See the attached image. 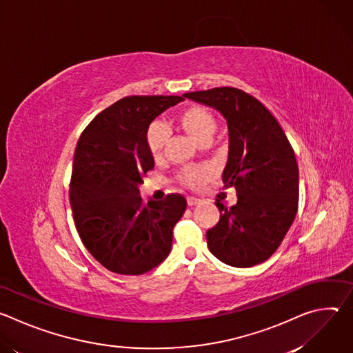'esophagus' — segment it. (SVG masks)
I'll list each match as a JSON object with an SVG mask.
<instances>
[{"label": "esophagus", "instance_id": "1", "mask_svg": "<svg viewBox=\"0 0 353 353\" xmlns=\"http://www.w3.org/2000/svg\"><path fill=\"white\" fill-rule=\"evenodd\" d=\"M187 204H188V207H194V205H198V204H201V199H198V198H194V196H188V198H187Z\"/></svg>", "mask_w": 353, "mask_h": 353}]
</instances>
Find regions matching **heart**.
I'll use <instances>...</instances> for the list:
<instances>
[{
	"label": "heart",
	"mask_w": 353,
	"mask_h": 353,
	"mask_svg": "<svg viewBox=\"0 0 353 353\" xmlns=\"http://www.w3.org/2000/svg\"><path fill=\"white\" fill-rule=\"evenodd\" d=\"M177 125L185 131L190 137H192L199 145L211 142L215 131H216V119L215 116L204 106L190 105L183 108L176 116ZM170 132L166 125L161 123H152L145 132V142L149 154L154 159H159L165 148L169 142ZM212 177V172L208 168L198 166L184 169L179 174V180L188 188L198 190L204 187Z\"/></svg>",
	"instance_id": "1"
}]
</instances>
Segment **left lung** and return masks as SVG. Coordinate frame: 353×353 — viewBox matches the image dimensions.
I'll list each match as a JSON object with an SVG mask.
<instances>
[{
    "label": "left lung",
    "instance_id": "8db88e82",
    "mask_svg": "<svg viewBox=\"0 0 353 353\" xmlns=\"http://www.w3.org/2000/svg\"><path fill=\"white\" fill-rule=\"evenodd\" d=\"M218 110L228 123L229 152L222 174L237 204L216 203L219 222L207 232L211 253L222 263L245 268L270 259L294 221L299 168L293 149L265 106L236 88L185 93Z\"/></svg>",
    "mask_w": 353,
    "mask_h": 353
}]
</instances>
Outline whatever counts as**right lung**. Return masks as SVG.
I'll return each mask as SVG.
<instances>
[{"label":"right lung","mask_w":353,"mask_h":353,"mask_svg":"<svg viewBox=\"0 0 353 353\" xmlns=\"http://www.w3.org/2000/svg\"><path fill=\"white\" fill-rule=\"evenodd\" d=\"M181 96H130L100 114L78 139L70 203L78 234L89 253L112 272L142 275L166 260L173 228L187 201L170 194L142 203V176L152 170L145 132Z\"/></svg>","instance_id":"1"}]
</instances>
